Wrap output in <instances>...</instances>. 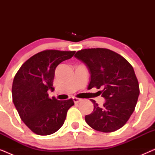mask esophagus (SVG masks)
Returning a JSON list of instances; mask_svg holds the SVG:
<instances>
[{"instance_id":"34e87169","label":"esophagus","mask_w":155,"mask_h":155,"mask_svg":"<svg viewBox=\"0 0 155 155\" xmlns=\"http://www.w3.org/2000/svg\"><path fill=\"white\" fill-rule=\"evenodd\" d=\"M73 101H74V102H75V103H78V102H80V101H81L82 99L75 97H73Z\"/></svg>"}]
</instances>
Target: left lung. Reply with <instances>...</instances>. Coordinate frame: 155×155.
<instances>
[{"label":"left lung","instance_id":"1","mask_svg":"<svg viewBox=\"0 0 155 155\" xmlns=\"http://www.w3.org/2000/svg\"><path fill=\"white\" fill-rule=\"evenodd\" d=\"M75 57L87 65L91 74L89 90L102 88L99 92L106 99L101 107L90 99L94 109L85 116L86 123L100 132L120 129L134 111L140 94L133 66L124 57L107 48H85L78 51Z\"/></svg>","mask_w":155,"mask_h":155}]
</instances>
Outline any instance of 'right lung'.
<instances>
[{"mask_svg": "<svg viewBox=\"0 0 155 155\" xmlns=\"http://www.w3.org/2000/svg\"><path fill=\"white\" fill-rule=\"evenodd\" d=\"M75 53L58 50L37 53L23 63L15 76L12 87L14 105L22 121L36 134L48 135L56 132L64 124L68 110L74 105L73 99H50L48 90H54L56 68Z\"/></svg>", "mask_w": 155, "mask_h": 155, "instance_id": "add662e5", "label": "right lung"}]
</instances>
